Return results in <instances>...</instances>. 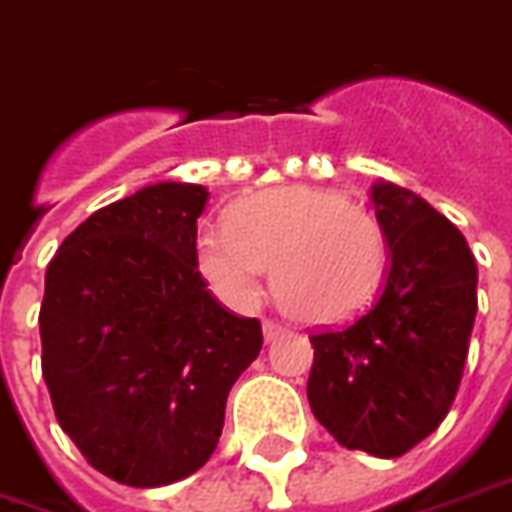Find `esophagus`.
I'll list each match as a JSON object with an SVG mask.
<instances>
[{"label":"esophagus","mask_w":512,"mask_h":512,"mask_svg":"<svg viewBox=\"0 0 512 512\" xmlns=\"http://www.w3.org/2000/svg\"><path fill=\"white\" fill-rule=\"evenodd\" d=\"M285 333H287L285 325L271 323V320L263 323V336H266V342H276V339H279V336H285Z\"/></svg>","instance_id":"1"}]
</instances>
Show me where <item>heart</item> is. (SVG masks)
Returning <instances> with one entry per match:
<instances>
[{
    "instance_id": "b5f03b06",
    "label": "heart",
    "mask_w": 512,
    "mask_h": 512,
    "mask_svg": "<svg viewBox=\"0 0 512 512\" xmlns=\"http://www.w3.org/2000/svg\"><path fill=\"white\" fill-rule=\"evenodd\" d=\"M274 266V293L309 325L347 323L380 290L388 238L369 208L331 187L287 184L238 198L227 225L198 238V268L233 309H252Z\"/></svg>"
}]
</instances>
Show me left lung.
<instances>
[{"mask_svg": "<svg viewBox=\"0 0 512 512\" xmlns=\"http://www.w3.org/2000/svg\"><path fill=\"white\" fill-rule=\"evenodd\" d=\"M388 238L380 295L339 331L312 336L306 396L347 450L404 456L448 415L478 314V266L450 219L391 181L372 184Z\"/></svg>", "mask_w": 512, "mask_h": 512, "instance_id": "1", "label": "left lung"}]
</instances>
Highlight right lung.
Wrapping results in <instances>:
<instances>
[{"mask_svg": "<svg viewBox=\"0 0 512 512\" xmlns=\"http://www.w3.org/2000/svg\"><path fill=\"white\" fill-rule=\"evenodd\" d=\"M208 189L160 181L94 211L45 271L43 377L64 434L116 483L170 486L217 450L263 347L198 271Z\"/></svg>", "mask_w": 512, "mask_h": 512, "instance_id": "right-lung-1", "label": "right lung"}]
</instances>
